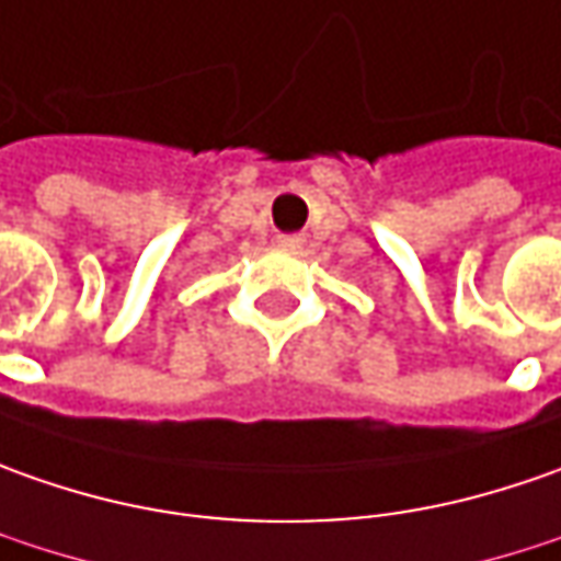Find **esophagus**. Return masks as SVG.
<instances>
[{
  "instance_id": "obj_1",
  "label": "esophagus",
  "mask_w": 561,
  "mask_h": 561,
  "mask_svg": "<svg viewBox=\"0 0 561 561\" xmlns=\"http://www.w3.org/2000/svg\"><path fill=\"white\" fill-rule=\"evenodd\" d=\"M300 244H304L300 236H279V248H285V251H300Z\"/></svg>"
}]
</instances>
